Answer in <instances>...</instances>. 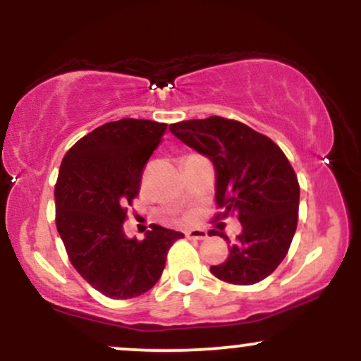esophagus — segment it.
I'll use <instances>...</instances> for the list:
<instances>
[{
  "instance_id": "34e87169",
  "label": "esophagus",
  "mask_w": 361,
  "mask_h": 361,
  "mask_svg": "<svg viewBox=\"0 0 361 361\" xmlns=\"http://www.w3.org/2000/svg\"><path fill=\"white\" fill-rule=\"evenodd\" d=\"M185 234L188 239H198V241L209 238V235H207V231H204V229H190V231H186Z\"/></svg>"
}]
</instances>
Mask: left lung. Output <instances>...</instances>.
<instances>
[{
  "mask_svg": "<svg viewBox=\"0 0 361 361\" xmlns=\"http://www.w3.org/2000/svg\"><path fill=\"white\" fill-rule=\"evenodd\" d=\"M169 130L214 164L222 217L235 214L243 224L229 258L210 267L212 275L234 285L264 280L287 256L299 219L300 188L287 156L267 135L229 118L183 120Z\"/></svg>",
  "mask_w": 361,
  "mask_h": 361,
  "instance_id": "left-lung-1",
  "label": "left lung"
}]
</instances>
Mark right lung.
Wrapping results in <instances>:
<instances>
[{"instance_id":"right-lung-1","label":"right lung","mask_w":361,"mask_h":361,"mask_svg":"<svg viewBox=\"0 0 361 361\" xmlns=\"http://www.w3.org/2000/svg\"><path fill=\"white\" fill-rule=\"evenodd\" d=\"M166 123L122 118L94 128L66 152L57 176L56 226L69 261L94 290L132 299L161 279L178 231L152 224L142 241L123 233L127 205Z\"/></svg>"}]
</instances>
